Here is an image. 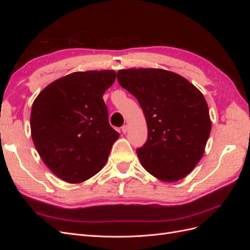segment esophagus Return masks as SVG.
<instances>
[{
  "instance_id": "1",
  "label": "esophagus",
  "mask_w": 250,
  "mask_h": 250,
  "mask_svg": "<svg viewBox=\"0 0 250 250\" xmlns=\"http://www.w3.org/2000/svg\"><path fill=\"white\" fill-rule=\"evenodd\" d=\"M127 130H128V126H127V125L122 126V132H123V133H126Z\"/></svg>"
}]
</instances>
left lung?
Listing matches in <instances>:
<instances>
[{
  "mask_svg": "<svg viewBox=\"0 0 250 250\" xmlns=\"http://www.w3.org/2000/svg\"><path fill=\"white\" fill-rule=\"evenodd\" d=\"M117 78L137 98L146 118L148 139L137 150L143 167L166 183L186 177L201 160L211 129L202 93L163 69L120 70Z\"/></svg>",
  "mask_w": 250,
  "mask_h": 250,
  "instance_id": "left-lung-1",
  "label": "left lung"
}]
</instances>
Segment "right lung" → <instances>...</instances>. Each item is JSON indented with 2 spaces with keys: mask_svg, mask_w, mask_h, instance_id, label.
<instances>
[{
  "mask_svg": "<svg viewBox=\"0 0 250 250\" xmlns=\"http://www.w3.org/2000/svg\"><path fill=\"white\" fill-rule=\"evenodd\" d=\"M112 70L75 72L53 81L33 102L30 117L37 152L57 177L79 184L106 164L119 133L108 123L103 94Z\"/></svg>",
  "mask_w": 250,
  "mask_h": 250,
  "instance_id": "1",
  "label": "right lung"
}]
</instances>
